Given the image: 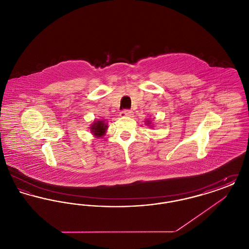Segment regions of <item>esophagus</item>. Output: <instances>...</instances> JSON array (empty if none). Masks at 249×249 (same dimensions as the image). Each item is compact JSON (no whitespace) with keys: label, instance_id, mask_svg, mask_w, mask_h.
Instances as JSON below:
<instances>
[{"label":"esophagus","instance_id":"34e87169","mask_svg":"<svg viewBox=\"0 0 249 249\" xmlns=\"http://www.w3.org/2000/svg\"><path fill=\"white\" fill-rule=\"evenodd\" d=\"M132 111L130 110H123L120 112V117H132Z\"/></svg>","mask_w":249,"mask_h":249}]
</instances>
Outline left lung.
<instances>
[{
	"label": "left lung",
	"mask_w": 249,
	"mask_h": 249,
	"mask_svg": "<svg viewBox=\"0 0 249 249\" xmlns=\"http://www.w3.org/2000/svg\"><path fill=\"white\" fill-rule=\"evenodd\" d=\"M144 122H145V124H146L147 126H149V127H151V128L153 127V125L151 124V120H150V119H145Z\"/></svg>",
	"instance_id": "left-lung-1"
}]
</instances>
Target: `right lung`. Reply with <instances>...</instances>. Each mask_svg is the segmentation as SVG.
<instances>
[{"instance_id": "add662e5", "label": "right lung", "mask_w": 249, "mask_h": 249, "mask_svg": "<svg viewBox=\"0 0 249 249\" xmlns=\"http://www.w3.org/2000/svg\"><path fill=\"white\" fill-rule=\"evenodd\" d=\"M89 129H90V132L92 133V135L96 138L103 137L107 133L108 124L105 120H94L92 122V124L90 125Z\"/></svg>"}]
</instances>
